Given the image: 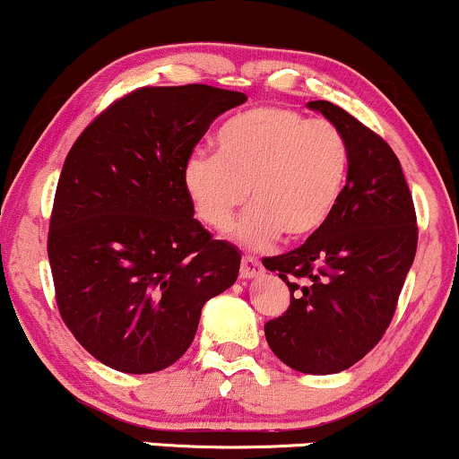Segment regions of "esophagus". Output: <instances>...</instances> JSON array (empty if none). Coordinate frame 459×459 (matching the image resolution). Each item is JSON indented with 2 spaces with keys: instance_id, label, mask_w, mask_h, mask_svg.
<instances>
[{
  "instance_id": "esophagus-1",
  "label": "esophagus",
  "mask_w": 459,
  "mask_h": 459,
  "mask_svg": "<svg viewBox=\"0 0 459 459\" xmlns=\"http://www.w3.org/2000/svg\"><path fill=\"white\" fill-rule=\"evenodd\" d=\"M263 264L258 258L254 256H244V261H241V278L244 280H254L258 278V275H263Z\"/></svg>"
}]
</instances>
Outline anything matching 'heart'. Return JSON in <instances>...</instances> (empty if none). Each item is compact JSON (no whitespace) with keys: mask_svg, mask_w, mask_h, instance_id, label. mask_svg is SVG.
Masks as SVG:
<instances>
[{"mask_svg":"<svg viewBox=\"0 0 459 459\" xmlns=\"http://www.w3.org/2000/svg\"><path fill=\"white\" fill-rule=\"evenodd\" d=\"M215 145L218 153L187 156L186 195L196 218L220 233L250 201L235 229V239L247 247H267L280 233L314 235L344 195L351 149L329 121L284 107L252 108L226 121Z\"/></svg>","mask_w":459,"mask_h":459,"instance_id":"b5f03b06","label":"heart"}]
</instances>
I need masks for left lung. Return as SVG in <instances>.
I'll use <instances>...</instances> for the list:
<instances>
[{
  "instance_id": "left-lung-1",
  "label": "left lung",
  "mask_w": 459,
  "mask_h": 459,
  "mask_svg": "<svg viewBox=\"0 0 459 459\" xmlns=\"http://www.w3.org/2000/svg\"><path fill=\"white\" fill-rule=\"evenodd\" d=\"M307 108L344 134L349 179L323 229L263 261L290 290L289 310L264 325V338L297 372L335 374L366 357L389 327L415 261L417 218L394 149L333 102Z\"/></svg>"
}]
</instances>
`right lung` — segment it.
<instances>
[{
    "mask_svg": "<svg viewBox=\"0 0 459 459\" xmlns=\"http://www.w3.org/2000/svg\"><path fill=\"white\" fill-rule=\"evenodd\" d=\"M247 100L209 85L143 87L93 119L65 158L48 229L59 314L104 366L152 374L195 340L241 254L212 239L184 162L215 117Z\"/></svg>",
    "mask_w": 459,
    "mask_h": 459,
    "instance_id": "right-lung-1",
    "label": "right lung"
}]
</instances>
